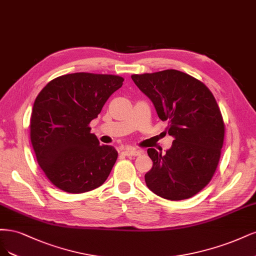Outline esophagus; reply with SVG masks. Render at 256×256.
Instances as JSON below:
<instances>
[{
	"instance_id": "1",
	"label": "esophagus",
	"mask_w": 256,
	"mask_h": 256,
	"mask_svg": "<svg viewBox=\"0 0 256 256\" xmlns=\"http://www.w3.org/2000/svg\"><path fill=\"white\" fill-rule=\"evenodd\" d=\"M122 153L126 156H137L142 154V151L134 149V148H126V150H123Z\"/></svg>"
}]
</instances>
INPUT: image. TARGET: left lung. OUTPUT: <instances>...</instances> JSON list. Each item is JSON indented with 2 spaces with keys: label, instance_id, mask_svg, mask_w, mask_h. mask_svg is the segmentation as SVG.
I'll list each match as a JSON object with an SVG mask.
<instances>
[{
  "label": "left lung",
  "instance_id": "obj_1",
  "mask_svg": "<svg viewBox=\"0 0 256 256\" xmlns=\"http://www.w3.org/2000/svg\"><path fill=\"white\" fill-rule=\"evenodd\" d=\"M150 98L168 134L174 138L166 153L148 149L153 167L144 176L148 188L164 199L192 198L210 183L224 140V123L210 90L178 70L133 74Z\"/></svg>",
  "mask_w": 256,
  "mask_h": 256
}]
</instances>
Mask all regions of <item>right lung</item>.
I'll return each mask as SVG.
<instances>
[{
  "instance_id": "add662e5",
  "label": "right lung",
  "mask_w": 256,
  "mask_h": 256,
  "mask_svg": "<svg viewBox=\"0 0 256 256\" xmlns=\"http://www.w3.org/2000/svg\"><path fill=\"white\" fill-rule=\"evenodd\" d=\"M124 78L78 72L52 80L37 96L30 116V142L51 183L60 190L82 194L100 187L118 152L101 146L89 123Z\"/></svg>"
}]
</instances>
